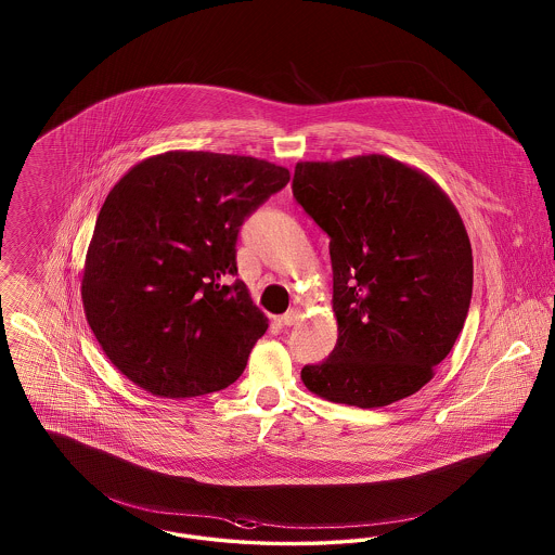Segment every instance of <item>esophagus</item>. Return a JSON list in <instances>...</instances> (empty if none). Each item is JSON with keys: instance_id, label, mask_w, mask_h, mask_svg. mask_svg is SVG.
I'll return each instance as SVG.
<instances>
[{"instance_id": "obj_1", "label": "esophagus", "mask_w": 555, "mask_h": 555, "mask_svg": "<svg viewBox=\"0 0 555 555\" xmlns=\"http://www.w3.org/2000/svg\"><path fill=\"white\" fill-rule=\"evenodd\" d=\"M299 318H301V310L299 308H291L289 312H285L283 317L279 318V324L281 326H293Z\"/></svg>"}]
</instances>
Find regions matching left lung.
<instances>
[{
	"label": "left lung",
	"mask_w": 555,
	"mask_h": 555,
	"mask_svg": "<svg viewBox=\"0 0 555 555\" xmlns=\"http://www.w3.org/2000/svg\"><path fill=\"white\" fill-rule=\"evenodd\" d=\"M293 197L331 237L337 345L301 370L328 401L383 408L448 358L473 297V247L448 193L399 159L297 162Z\"/></svg>",
	"instance_id": "obj_1"
}]
</instances>
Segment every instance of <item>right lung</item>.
Listing matches in <instances>:
<instances>
[{
    "instance_id": "obj_1",
    "label": "right lung",
    "mask_w": 555,
    "mask_h": 555,
    "mask_svg": "<svg viewBox=\"0 0 555 555\" xmlns=\"http://www.w3.org/2000/svg\"><path fill=\"white\" fill-rule=\"evenodd\" d=\"M289 179L251 156L166 152L112 186L80 297L98 344L137 387L183 399L241 376L268 318L231 283L238 229Z\"/></svg>"
}]
</instances>
